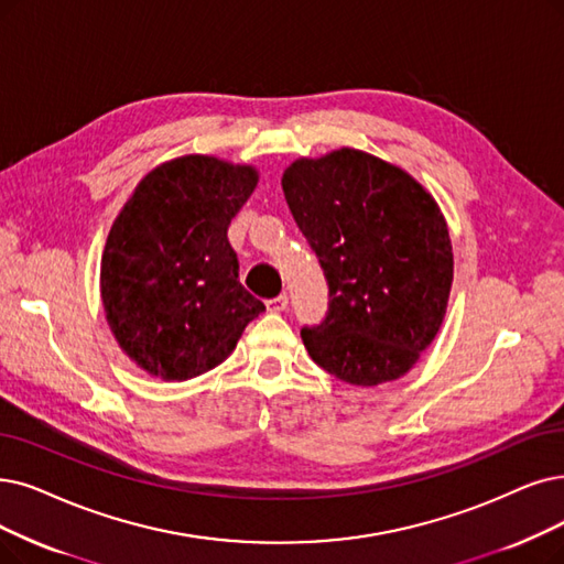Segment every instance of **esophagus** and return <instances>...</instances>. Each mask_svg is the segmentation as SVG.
Segmentation results:
<instances>
[{"instance_id": "1", "label": "esophagus", "mask_w": 564, "mask_h": 564, "mask_svg": "<svg viewBox=\"0 0 564 564\" xmlns=\"http://www.w3.org/2000/svg\"><path fill=\"white\" fill-rule=\"evenodd\" d=\"M265 307H268L270 312H284V310L289 307V296H286V294H280V296H275V299H270V301H265Z\"/></svg>"}]
</instances>
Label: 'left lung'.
Masks as SVG:
<instances>
[{"label": "left lung", "instance_id": "obj_1", "mask_svg": "<svg viewBox=\"0 0 564 564\" xmlns=\"http://www.w3.org/2000/svg\"><path fill=\"white\" fill-rule=\"evenodd\" d=\"M282 189L328 284L326 317L301 330L312 360L354 387L402 377L437 335L454 280L433 196L351 148L294 162Z\"/></svg>", "mask_w": 564, "mask_h": 564}]
</instances>
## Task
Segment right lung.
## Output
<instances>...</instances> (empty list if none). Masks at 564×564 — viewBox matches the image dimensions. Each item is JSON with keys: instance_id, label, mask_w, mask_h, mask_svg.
<instances>
[{"instance_id": "add662e5", "label": "right lung", "mask_w": 564, "mask_h": 564, "mask_svg": "<svg viewBox=\"0 0 564 564\" xmlns=\"http://www.w3.org/2000/svg\"><path fill=\"white\" fill-rule=\"evenodd\" d=\"M252 166L189 154L148 173L108 234L101 299L129 358L162 379L219 366L265 310L238 280L229 224L257 187Z\"/></svg>"}]
</instances>
